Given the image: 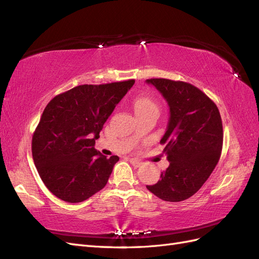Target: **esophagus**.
<instances>
[{"mask_svg": "<svg viewBox=\"0 0 259 259\" xmlns=\"http://www.w3.org/2000/svg\"><path fill=\"white\" fill-rule=\"evenodd\" d=\"M130 162L133 164V165L134 166H136V167H139V166H142V162L140 161H138V160H136V159H130Z\"/></svg>", "mask_w": 259, "mask_h": 259, "instance_id": "obj_1", "label": "esophagus"}]
</instances>
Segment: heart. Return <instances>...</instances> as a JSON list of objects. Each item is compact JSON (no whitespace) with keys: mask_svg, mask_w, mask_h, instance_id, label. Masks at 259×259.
Wrapping results in <instances>:
<instances>
[{"mask_svg":"<svg viewBox=\"0 0 259 259\" xmlns=\"http://www.w3.org/2000/svg\"><path fill=\"white\" fill-rule=\"evenodd\" d=\"M134 109L136 114L155 112L159 113V105L149 96H138L134 100Z\"/></svg>","mask_w":259,"mask_h":259,"instance_id":"obj_1","label":"heart"}]
</instances>
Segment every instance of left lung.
<instances>
[{
  "label": "left lung",
  "mask_w": 259,
  "mask_h": 259,
  "mask_svg": "<svg viewBox=\"0 0 259 259\" xmlns=\"http://www.w3.org/2000/svg\"><path fill=\"white\" fill-rule=\"evenodd\" d=\"M167 101L169 120L161 144L169 162L158 183L147 186L167 202L189 199L198 192L219 161L223 122L215 103L194 85L168 79H149Z\"/></svg>",
  "instance_id": "left-lung-1"
}]
</instances>
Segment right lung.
<instances>
[{
    "label": "right lung",
    "instance_id": "add662e5",
    "mask_svg": "<svg viewBox=\"0 0 259 259\" xmlns=\"http://www.w3.org/2000/svg\"><path fill=\"white\" fill-rule=\"evenodd\" d=\"M134 83L79 85L55 96L45 107L31 149L38 175L60 200L82 202L107 185L119 156L107 159L94 146Z\"/></svg>",
    "mask_w": 259,
    "mask_h": 259
}]
</instances>
